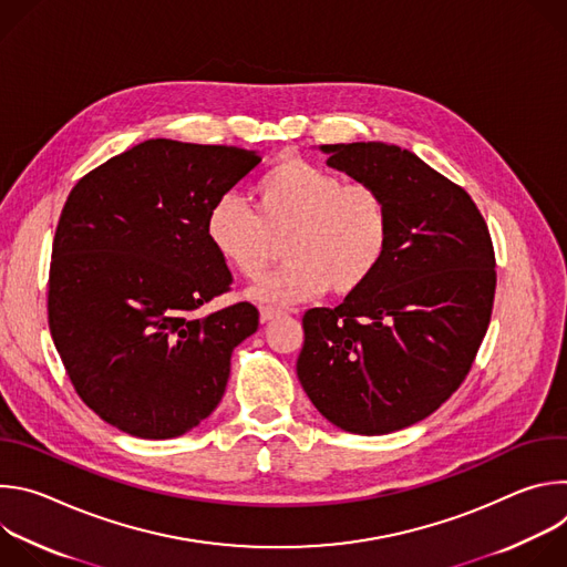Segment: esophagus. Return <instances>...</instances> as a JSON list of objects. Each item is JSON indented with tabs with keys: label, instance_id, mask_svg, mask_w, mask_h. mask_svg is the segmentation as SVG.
I'll use <instances>...</instances> for the list:
<instances>
[{
	"label": "esophagus",
	"instance_id": "34e87169",
	"mask_svg": "<svg viewBox=\"0 0 567 567\" xmlns=\"http://www.w3.org/2000/svg\"><path fill=\"white\" fill-rule=\"evenodd\" d=\"M280 316H285V311H282V309H274V307H260V320H262V322H269V320H274V318H280Z\"/></svg>",
	"mask_w": 567,
	"mask_h": 567
}]
</instances>
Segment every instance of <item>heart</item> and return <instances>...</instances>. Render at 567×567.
Wrapping results in <instances>:
<instances>
[{"mask_svg":"<svg viewBox=\"0 0 567 567\" xmlns=\"http://www.w3.org/2000/svg\"><path fill=\"white\" fill-rule=\"evenodd\" d=\"M256 213L233 195L206 215V237L221 262L245 280H260L282 239L287 262L251 289V298L293 305L365 287L383 265L392 217L370 184H346L300 156H282L254 186Z\"/></svg>","mask_w":567,"mask_h":567,"instance_id":"heart-1","label":"heart"}]
</instances>
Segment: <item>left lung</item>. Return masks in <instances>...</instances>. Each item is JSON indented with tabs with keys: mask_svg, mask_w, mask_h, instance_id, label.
<instances>
[{
	"mask_svg": "<svg viewBox=\"0 0 567 567\" xmlns=\"http://www.w3.org/2000/svg\"><path fill=\"white\" fill-rule=\"evenodd\" d=\"M328 166L390 206V249L372 280L302 316L298 379L318 413L357 435L426 420L466 379L487 334L496 258L464 188L396 145H320Z\"/></svg>",
	"mask_w": 567,
	"mask_h": 567,
	"instance_id": "left-lung-1",
	"label": "left lung"
}]
</instances>
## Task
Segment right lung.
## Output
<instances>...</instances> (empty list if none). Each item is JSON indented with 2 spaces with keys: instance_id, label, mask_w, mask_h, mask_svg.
<instances>
[{
  "instance_id": "1",
  "label": "right lung",
  "mask_w": 567,
  "mask_h": 567,
  "mask_svg": "<svg viewBox=\"0 0 567 567\" xmlns=\"http://www.w3.org/2000/svg\"><path fill=\"white\" fill-rule=\"evenodd\" d=\"M260 156L233 145L150 138L80 179L49 269V330L64 370L107 424L179 437L221 401L233 350L260 313L237 302L199 316L233 276L206 215Z\"/></svg>"
}]
</instances>
